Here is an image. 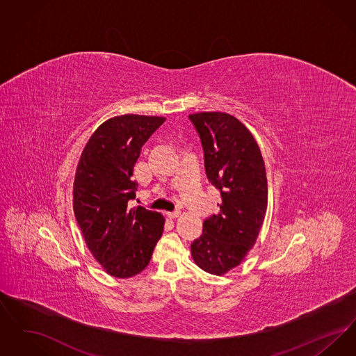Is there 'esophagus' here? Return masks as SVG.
<instances>
[{"mask_svg":"<svg viewBox=\"0 0 356 356\" xmlns=\"http://www.w3.org/2000/svg\"><path fill=\"white\" fill-rule=\"evenodd\" d=\"M167 216H168V219H177V218L180 216V212H179V211L168 212V213H167Z\"/></svg>","mask_w":356,"mask_h":356,"instance_id":"esophagus-1","label":"esophagus"}]
</instances>
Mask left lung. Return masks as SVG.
<instances>
[{
  "mask_svg": "<svg viewBox=\"0 0 356 356\" xmlns=\"http://www.w3.org/2000/svg\"><path fill=\"white\" fill-rule=\"evenodd\" d=\"M189 120L202 140L207 177L221 193L219 213L204 221L191 254L202 270L220 276L243 261L259 236L268 203L266 167L254 136L236 118L200 112Z\"/></svg>",
  "mask_w": 356,
  "mask_h": 356,
  "instance_id": "left-lung-1",
  "label": "left lung"
}]
</instances>
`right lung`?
<instances>
[{"mask_svg":"<svg viewBox=\"0 0 356 356\" xmlns=\"http://www.w3.org/2000/svg\"><path fill=\"white\" fill-rule=\"evenodd\" d=\"M165 121L122 115L106 120L90 136L73 183V211L93 257L111 276L128 279L143 271L163 235L165 219L135 199L134 167L141 147Z\"/></svg>","mask_w":356,"mask_h":356,"instance_id":"right-lung-1","label":"right lung"}]
</instances>
